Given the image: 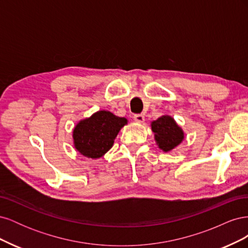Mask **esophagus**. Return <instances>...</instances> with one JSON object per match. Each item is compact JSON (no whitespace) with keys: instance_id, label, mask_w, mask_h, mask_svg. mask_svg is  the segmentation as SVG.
<instances>
[{"instance_id":"1","label":"esophagus","mask_w":248,"mask_h":248,"mask_svg":"<svg viewBox=\"0 0 248 248\" xmlns=\"http://www.w3.org/2000/svg\"><path fill=\"white\" fill-rule=\"evenodd\" d=\"M133 119H134V121H136V122L142 123V122H144V120H145V116L141 115V114H137V115L133 116Z\"/></svg>"}]
</instances>
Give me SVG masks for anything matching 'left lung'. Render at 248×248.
Instances as JSON below:
<instances>
[{
    "label": "left lung",
    "instance_id": "obj_1",
    "mask_svg": "<svg viewBox=\"0 0 248 248\" xmlns=\"http://www.w3.org/2000/svg\"><path fill=\"white\" fill-rule=\"evenodd\" d=\"M152 130L155 133V140L164 152H169L177 147L184 139L182 129L170 116H162L153 121Z\"/></svg>",
    "mask_w": 248,
    "mask_h": 248
}]
</instances>
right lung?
<instances>
[{"label":"right lung","instance_id":"obj_1","mask_svg":"<svg viewBox=\"0 0 248 248\" xmlns=\"http://www.w3.org/2000/svg\"><path fill=\"white\" fill-rule=\"evenodd\" d=\"M127 119L120 118L108 110H99L82 120L73 130L74 147L90 158H99L112 147L120 129Z\"/></svg>","mask_w":248,"mask_h":248}]
</instances>
